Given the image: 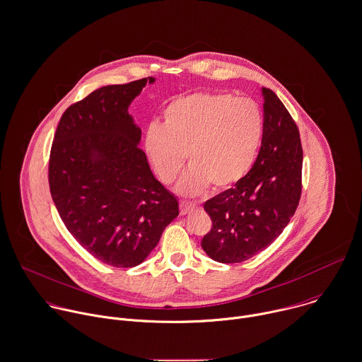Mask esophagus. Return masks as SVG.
<instances>
[{
  "mask_svg": "<svg viewBox=\"0 0 362 362\" xmlns=\"http://www.w3.org/2000/svg\"><path fill=\"white\" fill-rule=\"evenodd\" d=\"M194 209H195V204L188 202V201H181L180 202V214L181 215H187V214H189Z\"/></svg>",
  "mask_w": 362,
  "mask_h": 362,
  "instance_id": "34e87169",
  "label": "esophagus"
}]
</instances>
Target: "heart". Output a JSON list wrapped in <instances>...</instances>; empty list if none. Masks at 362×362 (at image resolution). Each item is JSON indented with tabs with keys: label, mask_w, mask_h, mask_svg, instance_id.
<instances>
[{
	"label": "heart",
	"mask_w": 362,
	"mask_h": 362,
	"mask_svg": "<svg viewBox=\"0 0 362 362\" xmlns=\"http://www.w3.org/2000/svg\"><path fill=\"white\" fill-rule=\"evenodd\" d=\"M264 137L259 105L230 93H194L173 100L163 124L151 123L144 136L148 161L164 184L180 174L187 154L191 170L181 182L184 192L228 189L247 175Z\"/></svg>",
	"instance_id": "b5f03b06"
}]
</instances>
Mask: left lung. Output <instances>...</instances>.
Segmentation results:
<instances>
[{
    "instance_id": "left-lung-1",
    "label": "left lung",
    "mask_w": 362,
    "mask_h": 362,
    "mask_svg": "<svg viewBox=\"0 0 362 362\" xmlns=\"http://www.w3.org/2000/svg\"><path fill=\"white\" fill-rule=\"evenodd\" d=\"M262 100L264 137L255 163L233 188L204 204L212 228L201 245L223 264L267 248L289 223L302 194L299 129L272 90L262 88Z\"/></svg>"
}]
</instances>
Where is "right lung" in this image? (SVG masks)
Here are the masks:
<instances>
[{
  "instance_id": "1",
  "label": "right lung",
  "mask_w": 362,
  "mask_h": 362,
  "mask_svg": "<svg viewBox=\"0 0 362 362\" xmlns=\"http://www.w3.org/2000/svg\"><path fill=\"white\" fill-rule=\"evenodd\" d=\"M154 78L95 90L70 105L49 157V187L71 236L93 257L130 268L151 252L180 214L177 198L154 178L141 132L127 114Z\"/></svg>"
}]
</instances>
